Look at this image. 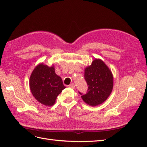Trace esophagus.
Returning a JSON list of instances; mask_svg holds the SVG:
<instances>
[{
	"label": "esophagus",
	"mask_w": 147,
	"mask_h": 147,
	"mask_svg": "<svg viewBox=\"0 0 147 147\" xmlns=\"http://www.w3.org/2000/svg\"><path fill=\"white\" fill-rule=\"evenodd\" d=\"M69 86L70 88H72V89H74V88H75V84H74V83H71Z\"/></svg>",
	"instance_id": "esophagus-1"
}]
</instances>
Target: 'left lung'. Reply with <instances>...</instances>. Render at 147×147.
<instances>
[{
    "label": "left lung",
    "mask_w": 147,
    "mask_h": 147,
    "mask_svg": "<svg viewBox=\"0 0 147 147\" xmlns=\"http://www.w3.org/2000/svg\"><path fill=\"white\" fill-rule=\"evenodd\" d=\"M84 79L88 85V92L82 96L83 101L89 105L97 106L104 102L112 91L113 77L104 62L95 59L84 69Z\"/></svg>",
    "instance_id": "obj_1"
}]
</instances>
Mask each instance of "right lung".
Masks as SVG:
<instances>
[{
    "mask_svg": "<svg viewBox=\"0 0 147 147\" xmlns=\"http://www.w3.org/2000/svg\"><path fill=\"white\" fill-rule=\"evenodd\" d=\"M29 87L35 99L48 107L55 104L57 96L65 88L61 78L55 73L54 65L50 67L43 63L38 64L33 70Z\"/></svg>",
    "mask_w": 147,
    "mask_h": 147,
    "instance_id": "right-lung-1",
    "label": "right lung"
}]
</instances>
